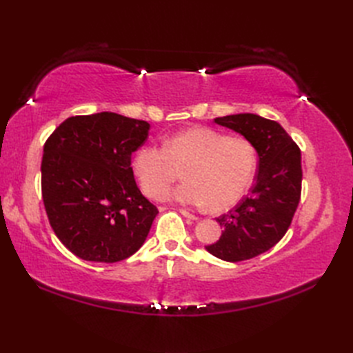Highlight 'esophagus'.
Wrapping results in <instances>:
<instances>
[{
    "instance_id": "34e87169",
    "label": "esophagus",
    "mask_w": 353,
    "mask_h": 353,
    "mask_svg": "<svg viewBox=\"0 0 353 353\" xmlns=\"http://www.w3.org/2000/svg\"><path fill=\"white\" fill-rule=\"evenodd\" d=\"M179 213H181V215H183V216L191 219V221H197V216H196V215H193V213H190V212H187V210H184V209H179Z\"/></svg>"
}]
</instances>
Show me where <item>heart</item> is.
<instances>
[{
    "label": "heart",
    "mask_w": 353,
    "mask_h": 353,
    "mask_svg": "<svg viewBox=\"0 0 353 353\" xmlns=\"http://www.w3.org/2000/svg\"><path fill=\"white\" fill-rule=\"evenodd\" d=\"M256 165L253 145L243 137H227L206 126L187 128L159 145L138 148L132 172L143 193L163 200L184 169L172 199L188 206L225 210L248 190Z\"/></svg>",
    "instance_id": "obj_1"
}]
</instances>
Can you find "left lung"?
<instances>
[{
	"label": "left lung",
	"mask_w": 353,
	"mask_h": 353,
	"mask_svg": "<svg viewBox=\"0 0 353 353\" xmlns=\"http://www.w3.org/2000/svg\"><path fill=\"white\" fill-rule=\"evenodd\" d=\"M215 122L240 132L259 156L250 194L216 218L222 236L206 245L222 261L241 262L274 248L290 227L302 193L301 148L279 122L258 114H230Z\"/></svg>",
	"instance_id": "left-lung-1"
}]
</instances>
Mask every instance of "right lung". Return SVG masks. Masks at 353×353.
Segmentation results:
<instances>
[{"instance_id":"1","label":"right lung","mask_w":353,"mask_h":353,"mask_svg":"<svg viewBox=\"0 0 353 353\" xmlns=\"http://www.w3.org/2000/svg\"><path fill=\"white\" fill-rule=\"evenodd\" d=\"M150 125L117 113L72 116L44 144L41 190L52 231L78 258L113 263L145 241L159 213L131 168Z\"/></svg>"}]
</instances>
